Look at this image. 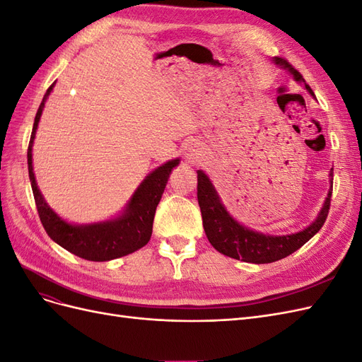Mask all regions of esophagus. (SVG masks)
I'll use <instances>...</instances> for the list:
<instances>
[{
	"label": "esophagus",
	"mask_w": 362,
	"mask_h": 362,
	"mask_svg": "<svg viewBox=\"0 0 362 362\" xmlns=\"http://www.w3.org/2000/svg\"><path fill=\"white\" fill-rule=\"evenodd\" d=\"M185 157H187L189 161L194 163V161H198V160L202 157V151H201V148H199L198 145L192 144V145L187 148V151H185Z\"/></svg>",
	"instance_id": "1"
}]
</instances>
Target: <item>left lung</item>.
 Masks as SVG:
<instances>
[{"instance_id": "8db88e82", "label": "left lung", "mask_w": 362, "mask_h": 362, "mask_svg": "<svg viewBox=\"0 0 362 362\" xmlns=\"http://www.w3.org/2000/svg\"><path fill=\"white\" fill-rule=\"evenodd\" d=\"M273 63L278 64L279 68L286 69L291 74L294 81L302 83L305 89L310 92L314 98V92L311 87L305 83L302 75L296 71L291 64L281 57L273 59ZM332 169L329 172V182L331 187L327 190L325 202L317 214L315 221L310 223L302 231L282 234V235H272L262 234L250 229L240 223L226 210L222 198L218 196L214 184L208 178V175L204 170H198V202L202 213V223L204 231L211 246L221 252V254L242 259L245 262H254V264H267V262H275L278 259L291 255L293 252L302 247L310 238H313L323 226L327 213H329L331 196H332Z\"/></svg>"}]
</instances>
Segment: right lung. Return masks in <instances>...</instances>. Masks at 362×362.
<instances>
[{
    "label": "right lung",
    "instance_id": "right-lung-1",
    "mask_svg": "<svg viewBox=\"0 0 362 362\" xmlns=\"http://www.w3.org/2000/svg\"><path fill=\"white\" fill-rule=\"evenodd\" d=\"M54 84L56 83L51 84L39 105L27 152L28 177L40 222L54 242L80 258L89 261H110L133 254L149 242L157 205L166 189L172 169L180 164V158L169 160L148 173V177L140 182L124 210L117 216L93 223H71L64 221L43 198L37 187L35 172H33V144H35L43 107L52 92Z\"/></svg>",
    "mask_w": 362,
    "mask_h": 362
}]
</instances>
